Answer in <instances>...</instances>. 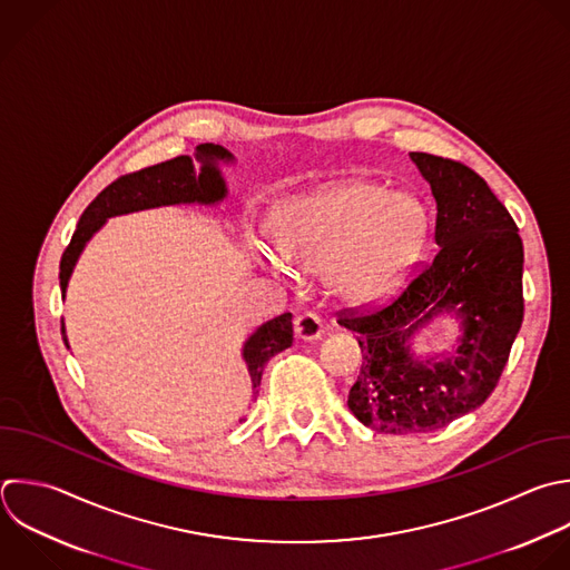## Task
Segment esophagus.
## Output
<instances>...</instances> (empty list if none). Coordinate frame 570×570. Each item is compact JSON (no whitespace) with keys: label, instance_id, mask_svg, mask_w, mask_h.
<instances>
[{"label":"esophagus","instance_id":"esophagus-1","mask_svg":"<svg viewBox=\"0 0 570 570\" xmlns=\"http://www.w3.org/2000/svg\"><path fill=\"white\" fill-rule=\"evenodd\" d=\"M294 330H296V336L303 338V341H314L323 334V321L318 314L314 312H303L296 316L294 321Z\"/></svg>","mask_w":570,"mask_h":570}]
</instances>
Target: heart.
<instances>
[{
    "mask_svg": "<svg viewBox=\"0 0 570 570\" xmlns=\"http://www.w3.org/2000/svg\"><path fill=\"white\" fill-rule=\"evenodd\" d=\"M428 232L425 207L372 183L327 187L289 205L278 220L283 249L307 269H330L345 298L385 292L416 258Z\"/></svg>",
    "mask_w": 570,
    "mask_h": 570,
    "instance_id": "b5f03b06",
    "label": "heart"
}]
</instances>
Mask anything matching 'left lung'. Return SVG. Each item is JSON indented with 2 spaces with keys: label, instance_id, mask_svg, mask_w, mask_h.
Returning a JSON list of instances; mask_svg holds the SVG:
<instances>
[{
  "label": "left lung",
  "instance_id": "obj_1",
  "mask_svg": "<svg viewBox=\"0 0 570 570\" xmlns=\"http://www.w3.org/2000/svg\"><path fill=\"white\" fill-rule=\"evenodd\" d=\"M436 200L434 256L379 307H345L363 363L347 394L352 414L385 434L445 428L497 387L523 321V245L488 183L468 165L412 151ZM439 311L462 318L458 356L423 366L404 341Z\"/></svg>",
  "mask_w": 570,
  "mask_h": 570
}]
</instances>
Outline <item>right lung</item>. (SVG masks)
<instances>
[{"label": "right lung", "instance_id": "right-lung-1", "mask_svg": "<svg viewBox=\"0 0 570 570\" xmlns=\"http://www.w3.org/2000/svg\"><path fill=\"white\" fill-rule=\"evenodd\" d=\"M196 158L203 163L200 174H194V165L189 156H178L167 163L125 174L118 180H114L107 189H102L96 200L85 209L78 229L69 243V247L62 254L60 261V287L62 296L67 289V283L71 278V272L76 267L78 256L82 254L87 240L105 225L107 218L129 214V212H140L149 207H160V205H178V203H218L225 198L227 189L220 178V171L216 167V160H232V154L223 149L220 145H200ZM62 336L67 343L65 334V323H62ZM294 341V325H292V314L285 312L265 325H261L249 341L245 343L243 356L247 361L252 383H254V394L261 390V376L265 370V363L287 350ZM69 347V343H67Z\"/></svg>", "mask_w": 570, "mask_h": 570}]
</instances>
